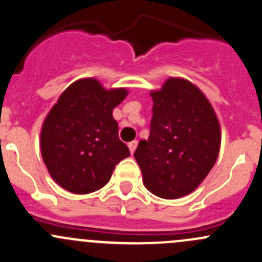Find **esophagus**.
<instances>
[{"label": "esophagus", "mask_w": 262, "mask_h": 262, "mask_svg": "<svg viewBox=\"0 0 262 262\" xmlns=\"http://www.w3.org/2000/svg\"><path fill=\"white\" fill-rule=\"evenodd\" d=\"M137 146H138V142H137V141L129 142L128 147H129V150H130V153H134V150H136Z\"/></svg>", "instance_id": "obj_1"}]
</instances>
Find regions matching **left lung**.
<instances>
[{
  "label": "left lung",
  "instance_id": "8db88e82",
  "mask_svg": "<svg viewBox=\"0 0 262 262\" xmlns=\"http://www.w3.org/2000/svg\"><path fill=\"white\" fill-rule=\"evenodd\" d=\"M150 97L149 137L139 142L134 158L152 194L178 199L194 191L213 168L221 126L205 95L185 78H168Z\"/></svg>",
  "mask_w": 262,
  "mask_h": 262
}]
</instances>
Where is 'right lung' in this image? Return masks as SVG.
Masks as SVG:
<instances>
[{
    "mask_svg": "<svg viewBox=\"0 0 262 262\" xmlns=\"http://www.w3.org/2000/svg\"><path fill=\"white\" fill-rule=\"evenodd\" d=\"M126 95V89L105 90L96 78H82L70 84L50 109L41 126V157L63 189L73 194L96 191L130 156L113 118Z\"/></svg>",
    "mask_w": 262,
    "mask_h": 262,
    "instance_id": "right-lung-1",
    "label": "right lung"
}]
</instances>
